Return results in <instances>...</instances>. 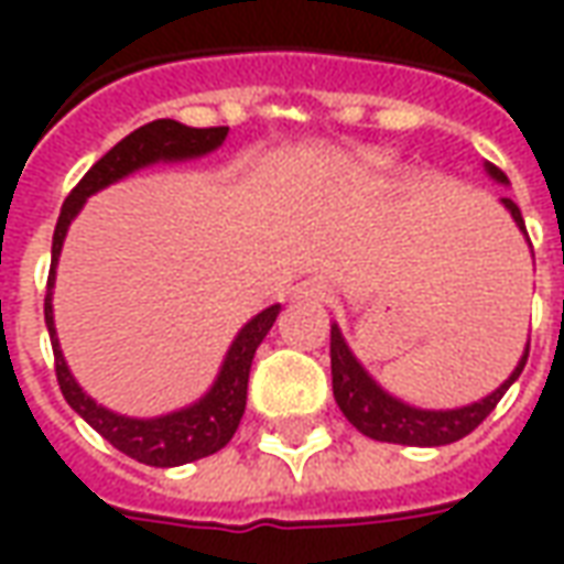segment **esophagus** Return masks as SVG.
<instances>
[{"instance_id":"obj_1","label":"esophagus","mask_w":564,"mask_h":564,"mask_svg":"<svg viewBox=\"0 0 564 564\" xmlns=\"http://www.w3.org/2000/svg\"><path fill=\"white\" fill-rule=\"evenodd\" d=\"M295 299H305V302H329V290H326V283L307 281L295 290Z\"/></svg>"}]
</instances>
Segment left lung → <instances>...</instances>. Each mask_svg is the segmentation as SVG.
I'll list each match as a JSON object with an SVG mask.
<instances>
[{
  "mask_svg": "<svg viewBox=\"0 0 564 564\" xmlns=\"http://www.w3.org/2000/svg\"><path fill=\"white\" fill-rule=\"evenodd\" d=\"M486 174L496 184H508V174L496 169L492 162L484 165ZM501 205L510 210L513 223L520 226V232L525 235V223H522L520 208L501 198ZM332 392L335 402L341 408V414L362 432V435L375 437V441H387V444H404V447H444L459 441L468 432H474L477 425L484 423L486 416L496 411V404L501 402V395L510 390V383L520 378L525 359H529V344L522 350L520 362L510 371V378L492 390L486 399L462 408H447V411H425V408H414V404L395 399L390 392L380 387L378 380L371 378L366 366L354 356V350L347 347L344 335L338 326H332Z\"/></svg>",
  "mask_w": 564,
  "mask_h": 564,
  "instance_id": "obj_1",
  "label": "left lung"
}]
</instances>
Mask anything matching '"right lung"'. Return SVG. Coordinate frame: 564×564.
I'll use <instances>...</instances> for the list:
<instances>
[{
    "instance_id": "obj_1",
    "label": "right lung",
    "mask_w": 564,
    "mask_h": 564,
    "mask_svg": "<svg viewBox=\"0 0 564 564\" xmlns=\"http://www.w3.org/2000/svg\"><path fill=\"white\" fill-rule=\"evenodd\" d=\"M226 135H229V127L193 129L177 123V120H153L148 127L129 132L127 139L117 141L115 148L108 150L102 160L80 177V184L68 193L54 229L51 274H47V295H44V323H47V332H51L59 390L66 395V402L72 404V411L84 416L108 444H115L120 453H127L129 459L144 462V465H153V468H174V465L205 459V456L217 453V449H223L232 441L235 429H238L241 416H245L247 380H250L253 354H257L262 338L274 326V319L281 314V305L265 307L253 319H247L241 332L235 335L226 359H223L220 375H217V380L210 383V390L198 402L186 404V408L172 411V414L139 420V416L115 414V411H108L102 404H96L87 392L80 390L78 380L72 378L66 356L59 350V338H56L54 326L56 262H59V250H63V241H66L68 226L78 217V210L84 208V202L93 193L123 181V177L139 172L144 165H153V162H177L205 156L210 150L220 148Z\"/></svg>"
}]
</instances>
